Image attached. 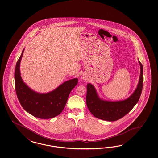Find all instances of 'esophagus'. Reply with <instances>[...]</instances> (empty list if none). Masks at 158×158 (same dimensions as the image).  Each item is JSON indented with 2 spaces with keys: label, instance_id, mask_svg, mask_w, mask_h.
<instances>
[{
  "label": "esophagus",
  "instance_id": "34e87169",
  "mask_svg": "<svg viewBox=\"0 0 158 158\" xmlns=\"http://www.w3.org/2000/svg\"><path fill=\"white\" fill-rule=\"evenodd\" d=\"M82 79H83V80H86V78H85V77H82Z\"/></svg>",
  "mask_w": 158,
  "mask_h": 158
}]
</instances>
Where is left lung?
I'll return each mask as SVG.
<instances>
[{"label":"left lung","mask_w":158,"mask_h":158,"mask_svg":"<svg viewBox=\"0 0 158 158\" xmlns=\"http://www.w3.org/2000/svg\"><path fill=\"white\" fill-rule=\"evenodd\" d=\"M138 61L140 65L139 83L133 94L126 99L116 101L103 100L98 94L94 86L91 83L87 85V106L97 118L110 122L118 120L127 114L138 102L143 85V67L139 59Z\"/></svg>","instance_id":"obj_1"}]
</instances>
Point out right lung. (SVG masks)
<instances>
[{
    "instance_id": "right-lung-1",
    "label": "right lung",
    "mask_w": 158,
    "mask_h": 158,
    "mask_svg": "<svg viewBox=\"0 0 158 158\" xmlns=\"http://www.w3.org/2000/svg\"><path fill=\"white\" fill-rule=\"evenodd\" d=\"M24 48L17 61L15 72V88L23 108L29 114L40 119H50L59 115L67 104L69 95L77 86V78L64 82L56 89L46 93L34 91L22 79L20 62Z\"/></svg>"
}]
</instances>
